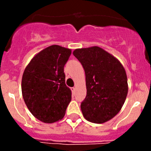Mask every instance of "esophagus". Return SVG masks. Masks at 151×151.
I'll return each instance as SVG.
<instances>
[{"label":"esophagus","mask_w":151,"mask_h":151,"mask_svg":"<svg viewBox=\"0 0 151 151\" xmlns=\"http://www.w3.org/2000/svg\"><path fill=\"white\" fill-rule=\"evenodd\" d=\"M71 92H72L73 94L75 93V90H76V88H74V87H73V88H71Z\"/></svg>","instance_id":"obj_1"}]
</instances>
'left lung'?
Returning a JSON list of instances; mask_svg holds the SVG:
<instances>
[{
	"label": "left lung",
	"instance_id": "1",
	"mask_svg": "<svg viewBox=\"0 0 151 151\" xmlns=\"http://www.w3.org/2000/svg\"><path fill=\"white\" fill-rule=\"evenodd\" d=\"M73 55L83 65L87 95L81 110L87 121L104 123L122 108L128 93L124 67L112 55L97 46L76 49Z\"/></svg>",
	"mask_w": 151,
	"mask_h": 151
}]
</instances>
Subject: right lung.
I'll return each mask as SVG.
<instances>
[{"label": "right lung", "instance_id": "obj_1", "mask_svg": "<svg viewBox=\"0 0 151 151\" xmlns=\"http://www.w3.org/2000/svg\"><path fill=\"white\" fill-rule=\"evenodd\" d=\"M71 50L52 45L36 55L25 68L22 93L27 107L40 121L55 123L63 119L71 100L66 85L64 66Z\"/></svg>", "mask_w": 151, "mask_h": 151}]
</instances>
